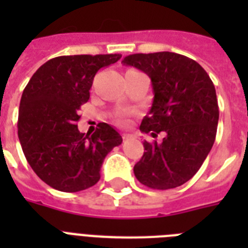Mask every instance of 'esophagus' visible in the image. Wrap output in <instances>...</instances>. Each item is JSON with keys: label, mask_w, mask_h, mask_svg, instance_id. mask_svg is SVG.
Listing matches in <instances>:
<instances>
[{"label": "esophagus", "mask_w": 248, "mask_h": 248, "mask_svg": "<svg viewBox=\"0 0 248 248\" xmlns=\"http://www.w3.org/2000/svg\"><path fill=\"white\" fill-rule=\"evenodd\" d=\"M122 138H124V140L132 139V138H134V135H131V134H124V135H122Z\"/></svg>", "instance_id": "esophagus-1"}]
</instances>
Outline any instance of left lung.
Listing matches in <instances>:
<instances>
[{
  "label": "left lung",
  "instance_id": "left-lung-1",
  "mask_svg": "<svg viewBox=\"0 0 248 248\" xmlns=\"http://www.w3.org/2000/svg\"><path fill=\"white\" fill-rule=\"evenodd\" d=\"M122 63L149 76L153 104L140 130L162 143L144 140V155L134 166L136 179L157 190L190 180L215 143L219 105L215 86L196 60L175 52L132 54Z\"/></svg>",
  "mask_w": 248,
  "mask_h": 248
}]
</instances>
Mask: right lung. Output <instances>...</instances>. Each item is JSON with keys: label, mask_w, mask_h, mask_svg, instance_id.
I'll list each match as a JSON object with an SVG mask.
<instances>
[{"label": "right lung", "mask_w": 248, "mask_h": 248, "mask_svg": "<svg viewBox=\"0 0 248 248\" xmlns=\"http://www.w3.org/2000/svg\"><path fill=\"white\" fill-rule=\"evenodd\" d=\"M120 54L58 56L41 65L21 95L17 135L37 176L60 192H79L100 179L103 161L122 138L100 122L93 135L78 131L81 105L99 69Z\"/></svg>", "instance_id": "right-lung-1"}]
</instances>
